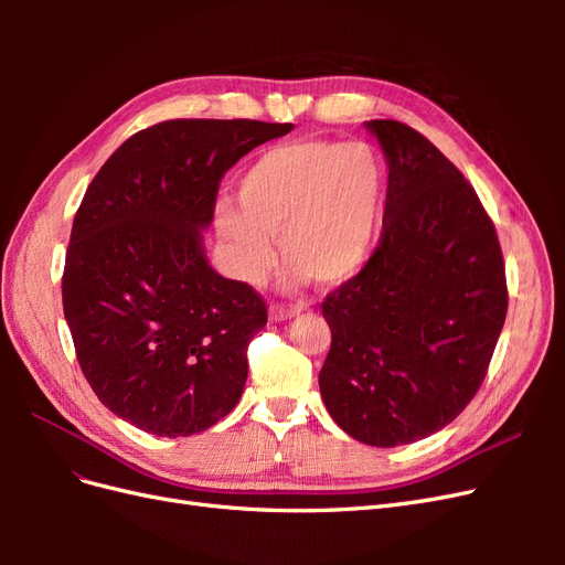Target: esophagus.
Segmentation results:
<instances>
[{"mask_svg":"<svg viewBox=\"0 0 565 565\" xmlns=\"http://www.w3.org/2000/svg\"><path fill=\"white\" fill-rule=\"evenodd\" d=\"M301 311H303V306H301V303H297V306L273 303L270 309H268V318H270V322H285V320H292V318H297Z\"/></svg>","mask_w":565,"mask_h":565,"instance_id":"34e87169","label":"esophagus"}]
</instances>
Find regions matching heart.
<instances>
[{"instance_id":"1","label":"heart","mask_w":565,"mask_h":565,"mask_svg":"<svg viewBox=\"0 0 565 565\" xmlns=\"http://www.w3.org/2000/svg\"><path fill=\"white\" fill-rule=\"evenodd\" d=\"M384 164L361 141H301L256 158L237 179L235 198L214 210L216 231L245 280H259L276 259L289 278L332 287L355 276L377 235Z\"/></svg>"}]
</instances>
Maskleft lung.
<instances>
[{"label":"left lung","instance_id":"8db88e82","mask_svg":"<svg viewBox=\"0 0 565 565\" xmlns=\"http://www.w3.org/2000/svg\"><path fill=\"white\" fill-rule=\"evenodd\" d=\"M388 167L382 241L322 301L318 374L351 438L396 448L448 426L483 384L507 318L498 233L473 188L419 131L370 119Z\"/></svg>","mask_w":565,"mask_h":565}]
</instances>
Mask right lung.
<instances>
[{"instance_id":"right-lung-1","label":"right lung","mask_w":565,"mask_h":565,"mask_svg":"<svg viewBox=\"0 0 565 565\" xmlns=\"http://www.w3.org/2000/svg\"><path fill=\"white\" fill-rule=\"evenodd\" d=\"M292 125L169 119L134 134L73 221L63 313L79 367L110 413L152 436H193L243 396L266 303L210 266L218 181Z\"/></svg>"}]
</instances>
